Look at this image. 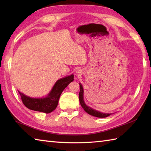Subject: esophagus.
<instances>
[{
  "mask_svg": "<svg viewBox=\"0 0 151 151\" xmlns=\"http://www.w3.org/2000/svg\"><path fill=\"white\" fill-rule=\"evenodd\" d=\"M76 73H77V74H78V75H80V74H81V73H82V70H81V69H78V70H76Z\"/></svg>",
  "mask_w": 151,
  "mask_h": 151,
  "instance_id": "34e87169",
  "label": "esophagus"
}]
</instances>
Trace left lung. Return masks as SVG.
I'll return each instance as SVG.
<instances>
[{
    "instance_id": "1",
    "label": "left lung",
    "mask_w": 151,
    "mask_h": 151,
    "mask_svg": "<svg viewBox=\"0 0 151 151\" xmlns=\"http://www.w3.org/2000/svg\"><path fill=\"white\" fill-rule=\"evenodd\" d=\"M83 95H84V90H83L82 85L81 84H80V92H79L80 103H81V106L84 108L85 111L87 112L88 114L97 117H108L109 115H111V114L102 113V112L97 111L94 110V109L88 106L85 104L84 101V96H83Z\"/></svg>"
}]
</instances>
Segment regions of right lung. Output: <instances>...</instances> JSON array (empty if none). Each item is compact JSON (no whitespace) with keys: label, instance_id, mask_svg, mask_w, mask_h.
Returning <instances> with one entry per match:
<instances>
[{"label":"right lung","instance_id":"1","mask_svg":"<svg viewBox=\"0 0 151 151\" xmlns=\"http://www.w3.org/2000/svg\"><path fill=\"white\" fill-rule=\"evenodd\" d=\"M74 81V75L65 76L59 79L47 97L43 98H32L19 91L24 105L32 110L49 114L55 110L58 104L61 94L70 82Z\"/></svg>","mask_w":151,"mask_h":151}]
</instances>
